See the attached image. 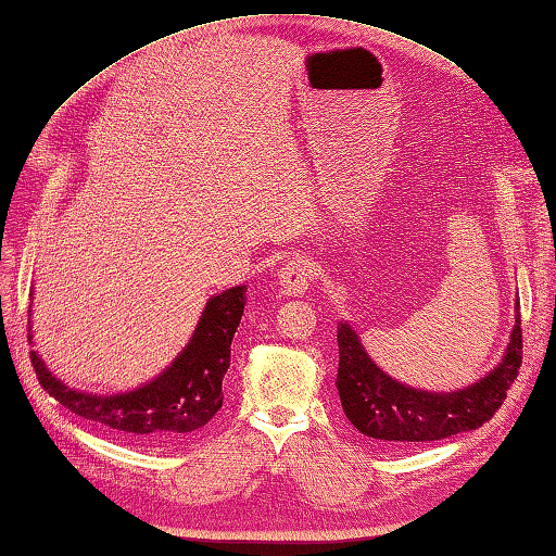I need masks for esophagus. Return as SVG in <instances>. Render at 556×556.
Wrapping results in <instances>:
<instances>
[{"label": "esophagus", "mask_w": 556, "mask_h": 556, "mask_svg": "<svg viewBox=\"0 0 556 556\" xmlns=\"http://www.w3.org/2000/svg\"><path fill=\"white\" fill-rule=\"evenodd\" d=\"M313 271H315V265L308 257L289 260V263H285V267L277 271L281 291H285L287 296H303V293L311 287Z\"/></svg>", "instance_id": "obj_1"}]
</instances>
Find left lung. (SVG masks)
<instances>
[{"instance_id":"1","label":"left lung","mask_w":556,"mask_h":556,"mask_svg":"<svg viewBox=\"0 0 556 556\" xmlns=\"http://www.w3.org/2000/svg\"><path fill=\"white\" fill-rule=\"evenodd\" d=\"M518 311L521 308L516 299V323L502 361L485 377L454 392H428L394 380L368 356L356 327L341 320L337 325V389L341 408L353 428L389 448H406L478 430L500 410L521 368L523 339Z\"/></svg>"}]
</instances>
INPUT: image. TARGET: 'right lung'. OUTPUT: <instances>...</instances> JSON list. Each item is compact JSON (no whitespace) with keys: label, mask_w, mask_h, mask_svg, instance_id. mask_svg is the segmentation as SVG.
<instances>
[{"label":"right lung","mask_w":556,"mask_h":556,"mask_svg":"<svg viewBox=\"0 0 556 556\" xmlns=\"http://www.w3.org/2000/svg\"><path fill=\"white\" fill-rule=\"evenodd\" d=\"M245 308V285L207 299L184 351L150 382L122 394H92L68 387L30 351L42 389L76 416L108 428L124 440L167 444L184 440L222 408V380L229 370L231 339ZM28 339L33 332L28 325Z\"/></svg>","instance_id":"add662e5"}]
</instances>
